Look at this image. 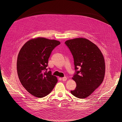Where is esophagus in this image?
Instances as JSON below:
<instances>
[{
  "label": "esophagus",
  "instance_id": "34e87169",
  "mask_svg": "<svg viewBox=\"0 0 122 122\" xmlns=\"http://www.w3.org/2000/svg\"><path fill=\"white\" fill-rule=\"evenodd\" d=\"M67 78L66 77V76H64V77H63V78H62V81H66V80H67Z\"/></svg>",
  "mask_w": 122,
  "mask_h": 122
}]
</instances>
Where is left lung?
<instances>
[{
  "label": "left lung",
  "instance_id": "obj_1",
  "mask_svg": "<svg viewBox=\"0 0 122 122\" xmlns=\"http://www.w3.org/2000/svg\"><path fill=\"white\" fill-rule=\"evenodd\" d=\"M73 56L75 73L73 80L76 87L71 93L85 98L103 81L105 72L104 57L98 47L86 38H76L65 41Z\"/></svg>",
  "mask_w": 122,
  "mask_h": 122
}]
</instances>
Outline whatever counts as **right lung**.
I'll return each mask as SVG.
<instances>
[{"instance_id": "add662e5", "label": "right lung", "mask_w": 122, "mask_h": 122, "mask_svg": "<svg viewBox=\"0 0 122 122\" xmlns=\"http://www.w3.org/2000/svg\"><path fill=\"white\" fill-rule=\"evenodd\" d=\"M60 41L38 37L25 43L19 53L17 69L22 86L31 95L43 97L53 90L58 81L49 69L48 59Z\"/></svg>"}]
</instances>
